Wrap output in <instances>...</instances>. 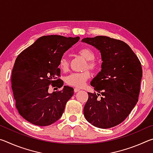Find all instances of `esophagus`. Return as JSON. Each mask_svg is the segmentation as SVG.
<instances>
[{
	"label": "esophagus",
	"mask_w": 153,
	"mask_h": 153,
	"mask_svg": "<svg viewBox=\"0 0 153 153\" xmlns=\"http://www.w3.org/2000/svg\"><path fill=\"white\" fill-rule=\"evenodd\" d=\"M79 90V88H74V92H77Z\"/></svg>",
	"instance_id": "obj_1"
}]
</instances>
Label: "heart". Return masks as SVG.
Listing matches in <instances>:
<instances>
[{
    "instance_id": "1",
    "label": "heart",
    "mask_w": 153,
    "mask_h": 153,
    "mask_svg": "<svg viewBox=\"0 0 153 153\" xmlns=\"http://www.w3.org/2000/svg\"><path fill=\"white\" fill-rule=\"evenodd\" d=\"M79 53L87 61L86 67L90 69V70L94 71L97 68V63H95L94 59L95 55L94 52L90 48H84L80 49ZM59 67L61 71H67L69 67V62L65 56L61 57L59 61ZM90 77V73L88 70H86L80 73H72L65 77V83L71 86L82 87L86 84V82Z\"/></svg>"
}]
</instances>
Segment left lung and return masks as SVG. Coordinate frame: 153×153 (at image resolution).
Segmentation results:
<instances>
[{
	"mask_svg": "<svg viewBox=\"0 0 153 153\" xmlns=\"http://www.w3.org/2000/svg\"><path fill=\"white\" fill-rule=\"evenodd\" d=\"M82 41L98 49L103 61L101 71L90 83L98 93L88 92L84 117L97 128H113L126 120L138 102L141 63L131 48L120 40L98 36ZM99 95L102 97L98 99Z\"/></svg>",
	"mask_w": 153,
	"mask_h": 153,
	"instance_id": "8db88e82",
	"label": "left lung"
}]
</instances>
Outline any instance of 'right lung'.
I'll return each mask as SVG.
<instances>
[{
  "mask_svg": "<svg viewBox=\"0 0 153 153\" xmlns=\"http://www.w3.org/2000/svg\"><path fill=\"white\" fill-rule=\"evenodd\" d=\"M79 40V36H44L17 56L12 70L11 88L15 107L25 120L46 126L63 115L67 102L74 95L73 88L65 86L51 94L48 90L50 85L63 86L59 61Z\"/></svg>",
  "mask_w": 153,
  "mask_h": 153,
  "instance_id": "1",
  "label": "right lung"
}]
</instances>
